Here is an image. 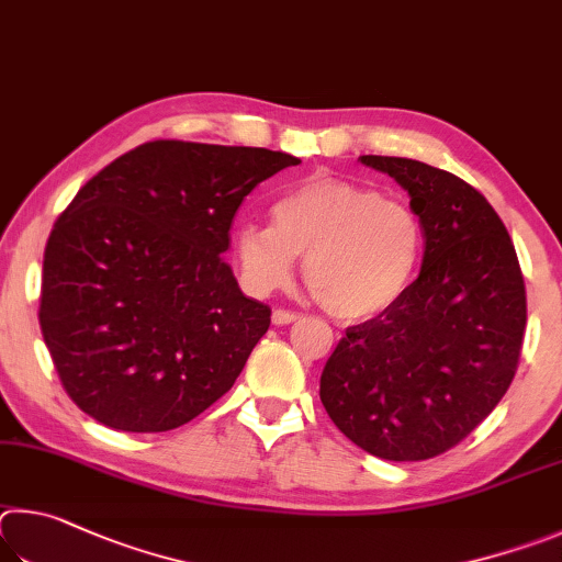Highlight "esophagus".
<instances>
[{"label": "esophagus", "instance_id": "esophagus-1", "mask_svg": "<svg viewBox=\"0 0 562 562\" xmlns=\"http://www.w3.org/2000/svg\"><path fill=\"white\" fill-rule=\"evenodd\" d=\"M273 323L276 326H289V323H293V321H299V318H303L301 313H296V311H286V308H276L273 311Z\"/></svg>", "mask_w": 562, "mask_h": 562}]
</instances>
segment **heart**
Returning a JSON list of instances; mask_svg holds the SVG:
<instances>
[{
  "instance_id": "b5f03b06",
  "label": "heart",
  "mask_w": 562,
  "mask_h": 562,
  "mask_svg": "<svg viewBox=\"0 0 562 562\" xmlns=\"http://www.w3.org/2000/svg\"><path fill=\"white\" fill-rule=\"evenodd\" d=\"M234 259L251 296L289 286L296 256L323 308L346 321L372 318L415 281L425 226L407 202L342 177L316 175L271 206V226L241 222Z\"/></svg>"
}]
</instances>
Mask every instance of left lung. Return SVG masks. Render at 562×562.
I'll list each match as a JSON object with an SVG mask.
<instances>
[{
    "label": "left lung",
    "mask_w": 562,
    "mask_h": 562,
    "mask_svg": "<svg viewBox=\"0 0 562 562\" xmlns=\"http://www.w3.org/2000/svg\"><path fill=\"white\" fill-rule=\"evenodd\" d=\"M405 187L425 226L417 281L333 350L321 402L372 457L425 461L464 441L506 395L526 333L514 241L486 196L407 157L362 155Z\"/></svg>",
    "instance_id": "8db88e82"
}]
</instances>
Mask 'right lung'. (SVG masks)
Wrapping results in <instances>:
<instances>
[{"label":"right lung","mask_w":562,"mask_h":562,"mask_svg":"<svg viewBox=\"0 0 562 562\" xmlns=\"http://www.w3.org/2000/svg\"><path fill=\"white\" fill-rule=\"evenodd\" d=\"M301 160L266 147L137 145L48 234L38 326L66 395L101 425L167 431L212 407L269 330L224 251L256 184Z\"/></svg>","instance_id":"add662e5"}]
</instances>
